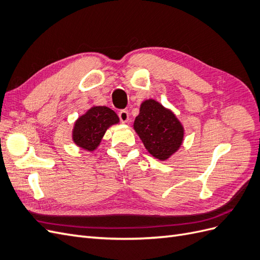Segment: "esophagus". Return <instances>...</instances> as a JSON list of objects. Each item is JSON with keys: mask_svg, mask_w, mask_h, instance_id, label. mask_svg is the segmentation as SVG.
I'll return each mask as SVG.
<instances>
[{"mask_svg": "<svg viewBox=\"0 0 260 260\" xmlns=\"http://www.w3.org/2000/svg\"><path fill=\"white\" fill-rule=\"evenodd\" d=\"M118 115H119L121 122L125 123V122L129 121V113L127 111H124V109H121V111L118 113Z\"/></svg>", "mask_w": 260, "mask_h": 260, "instance_id": "1", "label": "esophagus"}]
</instances>
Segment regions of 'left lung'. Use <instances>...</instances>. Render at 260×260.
Returning a JSON list of instances; mask_svg holds the SVG:
<instances>
[{
    "label": "left lung",
    "mask_w": 260,
    "mask_h": 260,
    "mask_svg": "<svg viewBox=\"0 0 260 260\" xmlns=\"http://www.w3.org/2000/svg\"><path fill=\"white\" fill-rule=\"evenodd\" d=\"M133 128L147 152L159 160L168 159L183 142V125L170 109L155 100H146L141 104Z\"/></svg>",
    "instance_id": "obj_1"
}]
</instances>
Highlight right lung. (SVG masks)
<instances>
[{"instance_id": "obj_1", "label": "right lung", "mask_w": 260, "mask_h": 260, "mask_svg": "<svg viewBox=\"0 0 260 260\" xmlns=\"http://www.w3.org/2000/svg\"><path fill=\"white\" fill-rule=\"evenodd\" d=\"M119 122L113 109L106 106H93L75 122L73 141L79 147L92 152L96 149L106 130Z\"/></svg>"}]
</instances>
